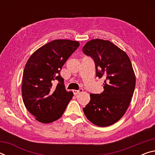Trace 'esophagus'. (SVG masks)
I'll return each mask as SVG.
<instances>
[{"instance_id":"obj_1","label":"esophagus","mask_w":155,"mask_h":155,"mask_svg":"<svg viewBox=\"0 0 155 155\" xmlns=\"http://www.w3.org/2000/svg\"><path fill=\"white\" fill-rule=\"evenodd\" d=\"M83 89H80V90H73V93H74V95H77V94L83 92Z\"/></svg>"}]
</instances>
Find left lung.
Segmentation results:
<instances>
[{
    "instance_id": "left-lung-1",
    "label": "left lung",
    "mask_w": 155,
    "mask_h": 155,
    "mask_svg": "<svg viewBox=\"0 0 155 155\" xmlns=\"http://www.w3.org/2000/svg\"><path fill=\"white\" fill-rule=\"evenodd\" d=\"M96 65V75L104 78V91L90 94V101L83 109L90 121L98 127L115 124L124 115L134 93L136 78L129 57L109 40L95 39L83 48Z\"/></svg>"
}]
</instances>
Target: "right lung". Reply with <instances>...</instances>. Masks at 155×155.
Here are the masks:
<instances>
[{"label": "right lung", "mask_w": 155, "mask_h": 155, "mask_svg": "<svg viewBox=\"0 0 155 155\" xmlns=\"http://www.w3.org/2000/svg\"><path fill=\"white\" fill-rule=\"evenodd\" d=\"M79 46L70 40H55L31 54L22 76V95L26 108L36 120L51 123L59 119L73 96L65 89L62 66ZM57 80V85L53 83Z\"/></svg>", "instance_id": "right-lung-1"}]
</instances>
